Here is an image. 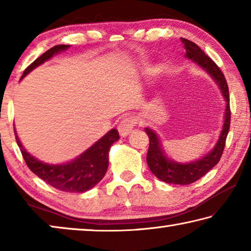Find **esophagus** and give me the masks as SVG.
Returning <instances> with one entry per match:
<instances>
[{"label": "esophagus", "instance_id": "1", "mask_svg": "<svg viewBox=\"0 0 251 251\" xmlns=\"http://www.w3.org/2000/svg\"><path fill=\"white\" fill-rule=\"evenodd\" d=\"M137 124V121L133 116H127L120 122V125H118V131L122 137H126L131 130H133L134 127Z\"/></svg>", "mask_w": 251, "mask_h": 251}]
</instances>
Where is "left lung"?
<instances>
[{"mask_svg":"<svg viewBox=\"0 0 251 251\" xmlns=\"http://www.w3.org/2000/svg\"><path fill=\"white\" fill-rule=\"evenodd\" d=\"M180 40L186 50V57L192 59L193 62L196 63L198 66H201L202 70H205L216 80L220 91H222L225 100H226L225 122L218 142L216 143L215 147L208 154L201 157V159L192 161V163L179 164L169 159L163 150V145H161L158 135L151 128H145L146 134L150 137V147H148L146 159L151 173L158 179L167 182V184L189 185L198 180L199 178H201L212 167H215L220 160V157H222L225 150V145H226L229 127H230V106H229L228 84L223 72L216 65V63L209 56H207L205 52L201 50V48L195 44L194 42L182 39V37Z\"/></svg>","mask_w":251,"mask_h":251,"instance_id":"1","label":"left lung"}]
</instances>
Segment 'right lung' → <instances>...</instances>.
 Instances as JSON below:
<instances>
[{
  "label": "right lung",
  "instance_id": "obj_1",
  "mask_svg": "<svg viewBox=\"0 0 251 251\" xmlns=\"http://www.w3.org/2000/svg\"><path fill=\"white\" fill-rule=\"evenodd\" d=\"M70 48V45H56L46 50L37 57L26 70L24 71L22 78L36 66L43 64L53 55ZM16 143L22 152V156L27 167L43 179L46 184L54 188L67 193H84L92 189L103 179L108 168V152L114 143L120 139L117 129H110L103 137L99 139L94 145L85 151L75 159L65 164L50 165L42 163L35 157L29 155L20 142L15 130Z\"/></svg>",
  "mask_w": 251,
  "mask_h": 251
}]
</instances>
